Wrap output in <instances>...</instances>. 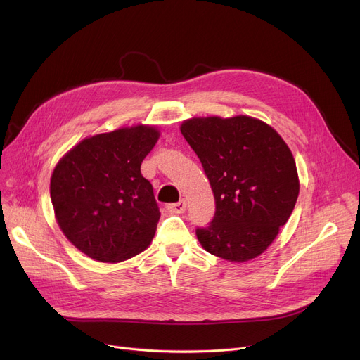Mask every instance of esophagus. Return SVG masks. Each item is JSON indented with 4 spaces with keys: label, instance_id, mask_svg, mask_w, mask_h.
Instances as JSON below:
<instances>
[{
    "label": "esophagus",
    "instance_id": "obj_1",
    "mask_svg": "<svg viewBox=\"0 0 360 360\" xmlns=\"http://www.w3.org/2000/svg\"><path fill=\"white\" fill-rule=\"evenodd\" d=\"M166 209H167L170 213H174V214H181V213H184V212L186 210V201H185V200H181V201H178V202L167 204Z\"/></svg>",
    "mask_w": 360,
    "mask_h": 360
}]
</instances>
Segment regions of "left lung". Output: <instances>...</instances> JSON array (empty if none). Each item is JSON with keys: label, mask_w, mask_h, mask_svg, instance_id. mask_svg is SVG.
I'll list each match as a JSON object with an SVG mask.
<instances>
[{"label": "left lung", "mask_w": 360, "mask_h": 360, "mask_svg": "<svg viewBox=\"0 0 360 360\" xmlns=\"http://www.w3.org/2000/svg\"><path fill=\"white\" fill-rule=\"evenodd\" d=\"M181 132L200 158L216 200L201 247L219 258L245 262L266 251L299 195L295 158L278 132L248 115L193 117Z\"/></svg>", "instance_id": "1"}]
</instances>
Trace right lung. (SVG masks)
<instances>
[{"mask_svg":"<svg viewBox=\"0 0 360 360\" xmlns=\"http://www.w3.org/2000/svg\"><path fill=\"white\" fill-rule=\"evenodd\" d=\"M160 137L137 124L86 137L70 148L51 175V200L65 238L89 258L121 262L153 240L160 217L141 163Z\"/></svg>","mask_w":360,"mask_h":360,"instance_id":"right-lung-1","label":"right lung"}]
</instances>
